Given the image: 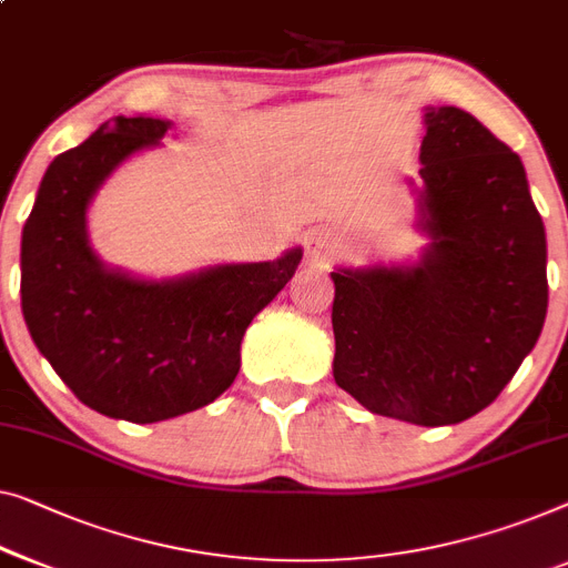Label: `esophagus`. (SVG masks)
<instances>
[{"instance_id":"34e87169","label":"esophagus","mask_w":568,"mask_h":568,"mask_svg":"<svg viewBox=\"0 0 568 568\" xmlns=\"http://www.w3.org/2000/svg\"><path fill=\"white\" fill-rule=\"evenodd\" d=\"M304 253H307V261H312V264H323V261L331 256L333 248H335V241L333 235L327 233V230H307L304 233Z\"/></svg>"}]
</instances>
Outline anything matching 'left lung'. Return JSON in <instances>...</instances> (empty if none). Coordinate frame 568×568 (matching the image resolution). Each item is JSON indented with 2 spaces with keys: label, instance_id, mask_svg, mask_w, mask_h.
<instances>
[{
  "label": "left lung",
  "instance_id": "left-lung-1",
  "mask_svg": "<svg viewBox=\"0 0 568 568\" xmlns=\"http://www.w3.org/2000/svg\"><path fill=\"white\" fill-rule=\"evenodd\" d=\"M417 261L338 266L335 384L368 413L464 423L497 399L548 310L546 227L520 155L458 106H425Z\"/></svg>",
  "mask_w": 568,
  "mask_h": 568
}]
</instances>
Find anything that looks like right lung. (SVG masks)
Masks as SVG:
<instances>
[{"instance_id":"1","label":"right lung","mask_w":568,"mask_h":568,"mask_svg":"<svg viewBox=\"0 0 568 568\" xmlns=\"http://www.w3.org/2000/svg\"><path fill=\"white\" fill-rule=\"evenodd\" d=\"M171 128L143 114L106 120L51 161L22 227V315L38 351L87 407L141 425L194 413L235 382L251 320L302 261L297 245L274 261L145 278L97 256L89 204Z\"/></svg>"}]
</instances>
